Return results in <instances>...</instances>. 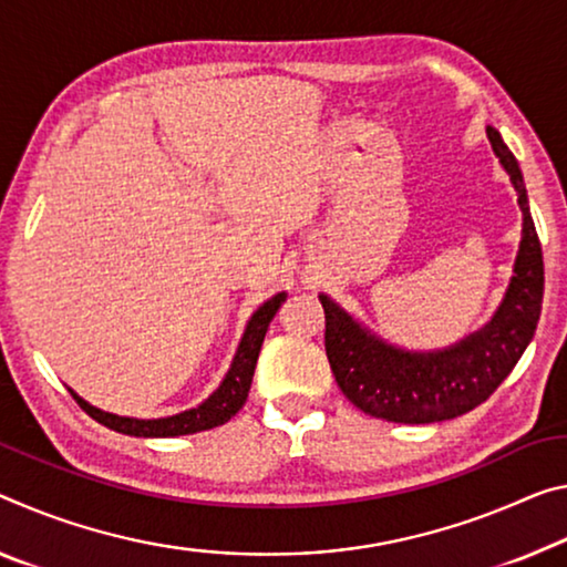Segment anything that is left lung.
Listing matches in <instances>:
<instances>
[{
	"mask_svg": "<svg viewBox=\"0 0 567 567\" xmlns=\"http://www.w3.org/2000/svg\"><path fill=\"white\" fill-rule=\"evenodd\" d=\"M487 136L515 184L517 204L523 209V241L515 277L489 326L442 353H406L368 336L346 310L320 295L326 310V353L336 383L353 406L375 419L434 424L462 416L497 391L535 336L545 290L543 247L529 217L517 158L497 128L487 125Z\"/></svg>",
	"mask_w": 567,
	"mask_h": 567,
	"instance_id": "1",
	"label": "left lung"
}]
</instances>
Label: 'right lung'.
I'll return each instance as SVG.
<instances>
[{"label": "right lung", "instance_id": "1", "mask_svg": "<svg viewBox=\"0 0 567 567\" xmlns=\"http://www.w3.org/2000/svg\"><path fill=\"white\" fill-rule=\"evenodd\" d=\"M282 302H285V292L275 295L272 300H267L262 308L251 316L249 326L245 330V338H241V343L237 348L235 361H231L227 379L221 381L219 389L214 391L202 406H196L192 411L176 413V416H168V419H128V416H115V413H105L101 409L90 406V403L80 399L78 393L73 391L70 393H73V399L80 403V409H83L87 416H93L97 424L128 436H156V439L182 436V434H196V431H206V429L227 424V421L235 416V413H239L241 406H245L265 332Z\"/></svg>", "mask_w": 567, "mask_h": 567}]
</instances>
